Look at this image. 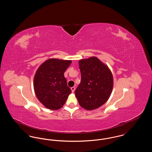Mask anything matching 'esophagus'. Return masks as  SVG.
<instances>
[{"mask_svg":"<svg viewBox=\"0 0 152 152\" xmlns=\"http://www.w3.org/2000/svg\"><path fill=\"white\" fill-rule=\"evenodd\" d=\"M71 91H72V93H73L74 92H75V87H73L71 88Z\"/></svg>","mask_w":152,"mask_h":152,"instance_id":"1","label":"esophagus"}]
</instances>
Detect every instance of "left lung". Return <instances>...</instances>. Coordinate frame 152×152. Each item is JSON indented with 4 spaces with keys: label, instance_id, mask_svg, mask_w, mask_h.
I'll list each match as a JSON object with an SVG mask.
<instances>
[{
    "label": "left lung",
    "instance_id": "1",
    "mask_svg": "<svg viewBox=\"0 0 152 152\" xmlns=\"http://www.w3.org/2000/svg\"><path fill=\"white\" fill-rule=\"evenodd\" d=\"M81 83L75 91L80 105L91 110L108 101L113 86L112 73L108 66L96 57L80 60Z\"/></svg>",
    "mask_w": 152,
    "mask_h": 152
}]
</instances>
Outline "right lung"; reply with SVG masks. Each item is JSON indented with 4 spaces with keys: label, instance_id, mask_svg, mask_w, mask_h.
Listing matches in <instances>:
<instances>
[{
    "label": "right lung",
    "instance_id": "right-lung-1",
    "mask_svg": "<svg viewBox=\"0 0 152 152\" xmlns=\"http://www.w3.org/2000/svg\"><path fill=\"white\" fill-rule=\"evenodd\" d=\"M71 63V60L50 58L36 71L34 80V91L37 99L47 108H61L71 94L64 75Z\"/></svg>",
    "mask_w": 152,
    "mask_h": 152
}]
</instances>
